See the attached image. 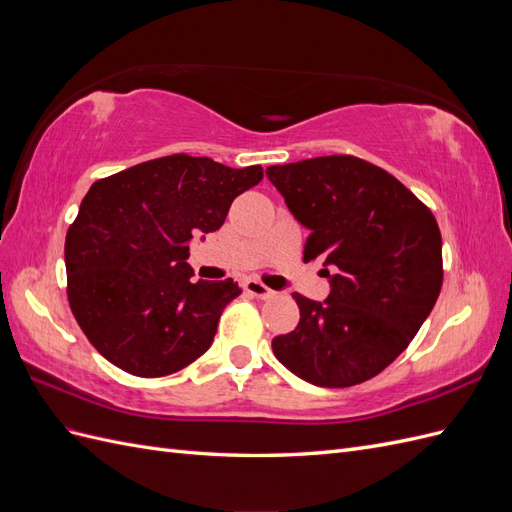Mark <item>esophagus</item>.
I'll list each match as a JSON object with an SVG mask.
<instances>
[{"instance_id":"obj_1","label":"esophagus","mask_w":512,"mask_h":512,"mask_svg":"<svg viewBox=\"0 0 512 512\" xmlns=\"http://www.w3.org/2000/svg\"><path fill=\"white\" fill-rule=\"evenodd\" d=\"M245 292L252 294V297H256V299H271V297H275V292L271 288H267L262 282H258V280H247L245 282Z\"/></svg>"}]
</instances>
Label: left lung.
I'll return each instance as SVG.
<instances>
[{
	"mask_svg": "<svg viewBox=\"0 0 512 512\" xmlns=\"http://www.w3.org/2000/svg\"><path fill=\"white\" fill-rule=\"evenodd\" d=\"M267 177L309 230L305 260L322 258L331 284L322 303L292 294L301 320L273 339L277 361L327 389L378 376L438 301L436 218L404 183L354 156L269 166Z\"/></svg>",
	"mask_w": 512,
	"mask_h": 512,
	"instance_id": "1",
	"label": "left lung"
}]
</instances>
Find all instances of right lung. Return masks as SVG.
<instances>
[{
    "instance_id": "add662e5",
    "label": "right lung",
    "mask_w": 512,
    "mask_h": 512,
    "mask_svg": "<svg viewBox=\"0 0 512 512\" xmlns=\"http://www.w3.org/2000/svg\"><path fill=\"white\" fill-rule=\"evenodd\" d=\"M260 179L262 166L175 153L91 185L66 235L68 301L106 361L160 378L209 350L241 288L230 277L194 282L188 243L218 230Z\"/></svg>"
}]
</instances>
